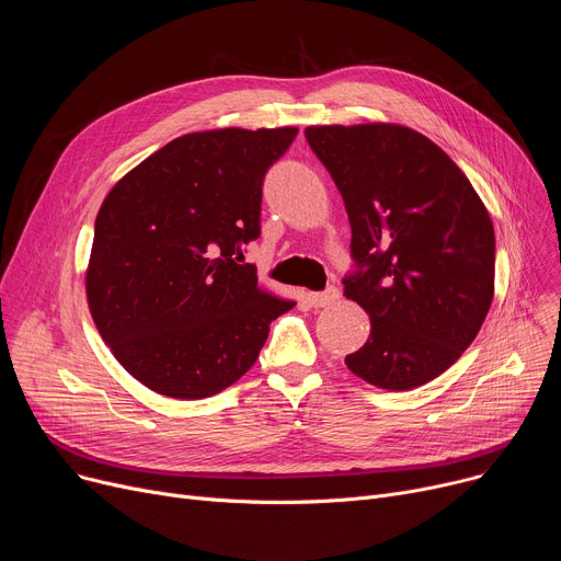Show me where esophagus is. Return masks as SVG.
Returning a JSON list of instances; mask_svg holds the SVG:
<instances>
[{"label": "esophagus", "instance_id": "obj_1", "mask_svg": "<svg viewBox=\"0 0 561 561\" xmlns=\"http://www.w3.org/2000/svg\"><path fill=\"white\" fill-rule=\"evenodd\" d=\"M339 298H341V293H339L336 286H328L325 290H320V293H309V302L313 307H330Z\"/></svg>", "mask_w": 561, "mask_h": 561}]
</instances>
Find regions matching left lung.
Returning <instances> with one entry per match:
<instances>
[{
  "label": "left lung",
  "instance_id": "obj_1",
  "mask_svg": "<svg viewBox=\"0 0 561 561\" xmlns=\"http://www.w3.org/2000/svg\"><path fill=\"white\" fill-rule=\"evenodd\" d=\"M305 136L332 174L357 273L343 296L370 316L345 366L409 391L448 370L493 300L495 236L484 202L427 136L393 123L316 125Z\"/></svg>",
  "mask_w": 561,
  "mask_h": 561
}]
</instances>
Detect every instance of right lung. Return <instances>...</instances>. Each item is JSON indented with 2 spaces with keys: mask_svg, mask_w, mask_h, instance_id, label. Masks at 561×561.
<instances>
[{
  "mask_svg": "<svg viewBox=\"0 0 561 561\" xmlns=\"http://www.w3.org/2000/svg\"><path fill=\"white\" fill-rule=\"evenodd\" d=\"M296 127L170 140L104 197L85 268L88 309L121 366L174 400L209 398L256 362L277 298L243 261L261 184Z\"/></svg>",
  "mask_w": 561,
  "mask_h": 561,
  "instance_id": "right-lung-1",
  "label": "right lung"
}]
</instances>
